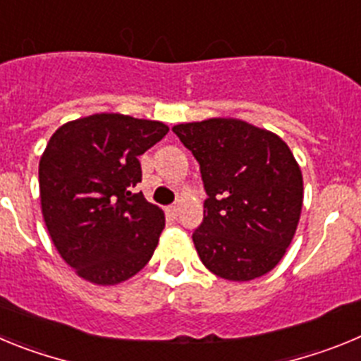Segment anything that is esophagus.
<instances>
[{"mask_svg": "<svg viewBox=\"0 0 361 361\" xmlns=\"http://www.w3.org/2000/svg\"><path fill=\"white\" fill-rule=\"evenodd\" d=\"M170 213H171V215H177V213H178V204H171V206H170Z\"/></svg>", "mask_w": 361, "mask_h": 361, "instance_id": "1", "label": "esophagus"}]
</instances>
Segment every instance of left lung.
Masks as SVG:
<instances>
[{
    "mask_svg": "<svg viewBox=\"0 0 361 361\" xmlns=\"http://www.w3.org/2000/svg\"><path fill=\"white\" fill-rule=\"evenodd\" d=\"M173 132L199 162L208 195L191 235L204 266L233 282L269 273L295 237L304 200L289 146L238 119L177 124Z\"/></svg>",
    "mask_w": 361,
    "mask_h": 361,
    "instance_id": "left-lung-1",
    "label": "left lung"
}]
</instances>
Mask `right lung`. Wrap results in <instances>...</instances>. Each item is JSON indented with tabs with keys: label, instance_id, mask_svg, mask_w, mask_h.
<instances>
[{
	"label": "right lung",
	"instance_id": "1",
	"mask_svg": "<svg viewBox=\"0 0 361 361\" xmlns=\"http://www.w3.org/2000/svg\"><path fill=\"white\" fill-rule=\"evenodd\" d=\"M168 133L159 121L95 114L63 124L39 161L41 209L54 245L85 280L114 286L141 271L164 213L142 193L139 155Z\"/></svg>",
	"mask_w": 361,
	"mask_h": 361
}]
</instances>
